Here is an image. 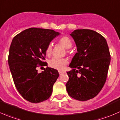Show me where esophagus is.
<instances>
[{"instance_id":"esophagus-1","label":"esophagus","mask_w":120,"mask_h":120,"mask_svg":"<svg viewBox=\"0 0 120 120\" xmlns=\"http://www.w3.org/2000/svg\"><path fill=\"white\" fill-rule=\"evenodd\" d=\"M64 73V72H62V71H59V73H60V75H62Z\"/></svg>"}]
</instances>
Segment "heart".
I'll use <instances>...</instances> for the list:
<instances>
[{"label": "heart", "mask_w": 120, "mask_h": 120, "mask_svg": "<svg viewBox=\"0 0 120 120\" xmlns=\"http://www.w3.org/2000/svg\"><path fill=\"white\" fill-rule=\"evenodd\" d=\"M59 42L66 49H69L72 46V42L68 37L64 36L60 38ZM52 50V45L51 44L48 45L46 49V53L48 55H50ZM49 65L50 67L57 70H63L68 64V60L65 58H54L49 60Z\"/></svg>", "instance_id": "heart-1"}]
</instances>
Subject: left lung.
I'll use <instances>...</instances> for the list:
<instances>
[{
  "mask_svg": "<svg viewBox=\"0 0 120 120\" xmlns=\"http://www.w3.org/2000/svg\"><path fill=\"white\" fill-rule=\"evenodd\" d=\"M70 35L77 52L69 65L72 70L67 72L66 90L76 100H88L99 94L105 82L111 60L109 47L104 37L95 31L76 30Z\"/></svg>",
  "mask_w": 120,
  "mask_h": 120,
  "instance_id": "obj_1",
  "label": "left lung"
}]
</instances>
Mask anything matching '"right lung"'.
<instances>
[{"label": "right lung", "instance_id": "right-lung-1", "mask_svg": "<svg viewBox=\"0 0 120 120\" xmlns=\"http://www.w3.org/2000/svg\"><path fill=\"white\" fill-rule=\"evenodd\" d=\"M60 34L52 30L30 28L13 39L8 58L9 68L16 89L26 100L38 103L49 99L53 85L60 74L47 67L38 73L37 65L46 66V49Z\"/></svg>", "mask_w": 120, "mask_h": 120}]
</instances>
